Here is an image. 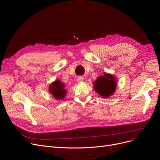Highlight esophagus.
I'll use <instances>...</instances> for the list:
<instances>
[{"mask_svg":"<svg viewBox=\"0 0 160 160\" xmlns=\"http://www.w3.org/2000/svg\"><path fill=\"white\" fill-rule=\"evenodd\" d=\"M84 80V78L82 76H79L77 78V82H81Z\"/></svg>","mask_w":160,"mask_h":160,"instance_id":"34e87169","label":"esophagus"}]
</instances>
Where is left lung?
I'll return each mask as SVG.
<instances>
[{"mask_svg": "<svg viewBox=\"0 0 160 160\" xmlns=\"http://www.w3.org/2000/svg\"><path fill=\"white\" fill-rule=\"evenodd\" d=\"M117 78L112 74L104 72L94 82V89L102 97L108 98L114 94L117 86Z\"/></svg>", "mask_w": 160, "mask_h": 160, "instance_id": "left-lung-1", "label": "left lung"}]
</instances>
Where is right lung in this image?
I'll return each instance as SVG.
<instances>
[{
	"mask_svg": "<svg viewBox=\"0 0 160 160\" xmlns=\"http://www.w3.org/2000/svg\"><path fill=\"white\" fill-rule=\"evenodd\" d=\"M48 91L57 100H62L67 94L65 85L59 80H56L50 84Z\"/></svg>",
	"mask_w": 160,
	"mask_h": 160,
	"instance_id": "obj_1",
	"label": "right lung"
}]
</instances>
